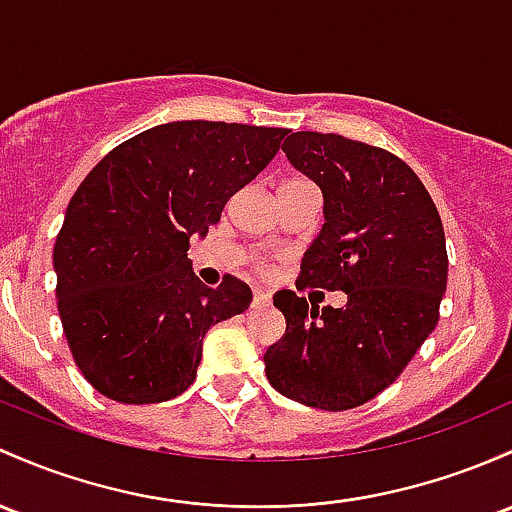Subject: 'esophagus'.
I'll list each match as a JSON object with an SVG mask.
<instances>
[{
	"label": "esophagus",
	"instance_id": "34e87169",
	"mask_svg": "<svg viewBox=\"0 0 512 512\" xmlns=\"http://www.w3.org/2000/svg\"><path fill=\"white\" fill-rule=\"evenodd\" d=\"M265 303H269V294H265V291H255V299H252V306H265Z\"/></svg>",
	"mask_w": 512,
	"mask_h": 512
}]
</instances>
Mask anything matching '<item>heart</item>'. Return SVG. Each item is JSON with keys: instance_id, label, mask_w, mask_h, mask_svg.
I'll return each mask as SVG.
<instances>
[{"instance_id": "1", "label": "heart", "mask_w": 512, "mask_h": 512, "mask_svg": "<svg viewBox=\"0 0 512 512\" xmlns=\"http://www.w3.org/2000/svg\"><path fill=\"white\" fill-rule=\"evenodd\" d=\"M296 182H303V179H294V182H286V184H296Z\"/></svg>"}]
</instances>
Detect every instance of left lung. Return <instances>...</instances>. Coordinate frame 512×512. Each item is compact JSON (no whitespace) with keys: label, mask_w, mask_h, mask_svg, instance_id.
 <instances>
[{"label":"left lung","mask_w":512,"mask_h":512,"mask_svg":"<svg viewBox=\"0 0 512 512\" xmlns=\"http://www.w3.org/2000/svg\"><path fill=\"white\" fill-rule=\"evenodd\" d=\"M291 165L323 192L325 223L296 289L345 291L342 308H308L284 289L282 340L265 352L269 384L320 411H350L398 379L440 320L447 247L440 213L411 167L338 133L284 140Z\"/></svg>","instance_id":"8db88e82"}]
</instances>
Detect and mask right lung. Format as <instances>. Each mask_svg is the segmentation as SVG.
I'll use <instances>...</instances> for the list:
<instances>
[{"instance_id":"1","label":"right lung","mask_w":512,"mask_h":512,"mask_svg":"<svg viewBox=\"0 0 512 512\" xmlns=\"http://www.w3.org/2000/svg\"><path fill=\"white\" fill-rule=\"evenodd\" d=\"M286 128L172 121L138 133L84 177L53 247L58 311L84 379L119 403H162L196 379L204 335L243 313L238 277L209 289L189 238L277 155Z\"/></svg>"}]
</instances>
